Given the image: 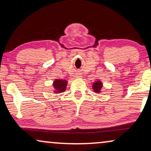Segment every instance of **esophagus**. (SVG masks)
Instances as JSON below:
<instances>
[{
    "label": "esophagus",
    "instance_id": "1",
    "mask_svg": "<svg viewBox=\"0 0 151 151\" xmlns=\"http://www.w3.org/2000/svg\"><path fill=\"white\" fill-rule=\"evenodd\" d=\"M76 76H77L78 78H81V77H82V76L80 75V73H78L77 75H76Z\"/></svg>",
    "mask_w": 151,
    "mask_h": 151
}]
</instances>
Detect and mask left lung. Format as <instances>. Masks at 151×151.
<instances>
[{
    "mask_svg": "<svg viewBox=\"0 0 151 151\" xmlns=\"http://www.w3.org/2000/svg\"><path fill=\"white\" fill-rule=\"evenodd\" d=\"M102 82L100 81V80H98L96 82H94L93 84V89L96 93H100V91L102 89Z\"/></svg>",
    "mask_w": 151,
    "mask_h": 151,
    "instance_id": "8db88e82",
    "label": "left lung"
}]
</instances>
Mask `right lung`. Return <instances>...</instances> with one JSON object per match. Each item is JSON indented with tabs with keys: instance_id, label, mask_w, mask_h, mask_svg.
<instances>
[{
	"instance_id": "obj_1",
	"label": "right lung",
	"mask_w": 151,
	"mask_h": 151,
	"mask_svg": "<svg viewBox=\"0 0 151 151\" xmlns=\"http://www.w3.org/2000/svg\"><path fill=\"white\" fill-rule=\"evenodd\" d=\"M67 85V80L55 79L53 83V86L55 88V93H63L65 91Z\"/></svg>"
}]
</instances>
